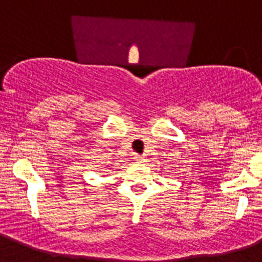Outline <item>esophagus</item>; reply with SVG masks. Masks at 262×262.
<instances>
[{"instance_id":"1","label":"esophagus","mask_w":262,"mask_h":262,"mask_svg":"<svg viewBox=\"0 0 262 262\" xmlns=\"http://www.w3.org/2000/svg\"><path fill=\"white\" fill-rule=\"evenodd\" d=\"M134 160H135V163L139 164H144L145 161H147L144 155H135V156H134Z\"/></svg>"}]
</instances>
